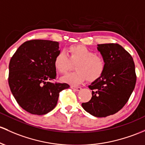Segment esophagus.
<instances>
[{"label": "esophagus", "mask_w": 145, "mask_h": 145, "mask_svg": "<svg viewBox=\"0 0 145 145\" xmlns=\"http://www.w3.org/2000/svg\"><path fill=\"white\" fill-rule=\"evenodd\" d=\"M71 88L72 89H74V91H80L81 89H82V88H81V87H75V86H71Z\"/></svg>", "instance_id": "1"}]
</instances>
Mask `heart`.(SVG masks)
Listing matches in <instances>:
<instances>
[{"label":"heart","instance_id":"b5f03b06","mask_svg":"<svg viewBox=\"0 0 145 145\" xmlns=\"http://www.w3.org/2000/svg\"><path fill=\"white\" fill-rule=\"evenodd\" d=\"M76 64V71L65 76L62 78L63 82L71 85H80L87 78L93 82L101 77L105 69L103 57L82 44L70 46L67 56L64 52H59L54 62L56 70L60 74H66Z\"/></svg>","mask_w":145,"mask_h":145}]
</instances>
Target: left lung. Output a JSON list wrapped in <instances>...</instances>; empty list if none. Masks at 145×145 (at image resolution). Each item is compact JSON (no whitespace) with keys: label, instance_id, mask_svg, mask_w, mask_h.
Wrapping results in <instances>:
<instances>
[{"label":"left lung","instance_id":"8db88e82","mask_svg":"<svg viewBox=\"0 0 145 145\" xmlns=\"http://www.w3.org/2000/svg\"><path fill=\"white\" fill-rule=\"evenodd\" d=\"M105 62L103 74L89 86L92 97L82 103L87 112L103 118L113 115L125 105L135 88L136 74L133 58L121 45L116 43L98 44Z\"/></svg>","mask_w":145,"mask_h":145}]
</instances>
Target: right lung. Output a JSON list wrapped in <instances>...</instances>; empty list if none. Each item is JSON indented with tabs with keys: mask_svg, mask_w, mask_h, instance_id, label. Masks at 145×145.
<instances>
[{
	"mask_svg": "<svg viewBox=\"0 0 145 145\" xmlns=\"http://www.w3.org/2000/svg\"><path fill=\"white\" fill-rule=\"evenodd\" d=\"M60 52L58 42L31 40L22 44L11 58L9 82L18 104L27 112L44 115L55 108L59 93L69 85L52 82L56 78L54 65Z\"/></svg>",
	"mask_w": 145,
	"mask_h": 145,
	"instance_id": "obj_1",
	"label": "right lung"
}]
</instances>
